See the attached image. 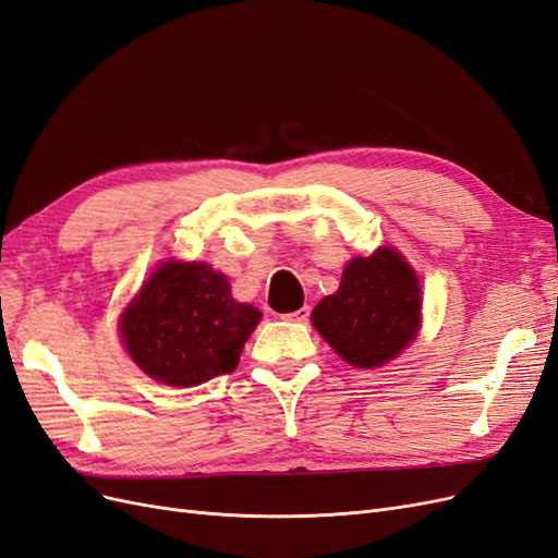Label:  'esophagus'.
Returning <instances> with one entry per match:
<instances>
[{
	"label": "esophagus",
	"instance_id": "34e87169",
	"mask_svg": "<svg viewBox=\"0 0 558 558\" xmlns=\"http://www.w3.org/2000/svg\"><path fill=\"white\" fill-rule=\"evenodd\" d=\"M310 316H312V310L305 305V307H300V310H295V312H291V314H286L283 318H286V320H298V324H307Z\"/></svg>",
	"mask_w": 558,
	"mask_h": 558
}]
</instances>
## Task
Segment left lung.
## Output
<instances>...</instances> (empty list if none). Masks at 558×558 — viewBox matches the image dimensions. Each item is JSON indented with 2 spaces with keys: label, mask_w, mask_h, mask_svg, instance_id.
Returning a JSON list of instances; mask_svg holds the SVG:
<instances>
[{
  "label": "left lung",
  "mask_w": 558,
  "mask_h": 558,
  "mask_svg": "<svg viewBox=\"0 0 558 558\" xmlns=\"http://www.w3.org/2000/svg\"><path fill=\"white\" fill-rule=\"evenodd\" d=\"M418 314L414 269L398 251L379 248L344 267L340 291L318 302L312 324L337 356L356 367H377L412 342Z\"/></svg>",
  "instance_id": "obj_1"
}]
</instances>
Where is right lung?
Masks as SVG:
<instances>
[{"label":"right lung","mask_w":558,"mask_h":558,"mask_svg":"<svg viewBox=\"0 0 558 558\" xmlns=\"http://www.w3.org/2000/svg\"><path fill=\"white\" fill-rule=\"evenodd\" d=\"M260 312L232 300L230 283L205 263H165L121 318L132 361L170 386L230 375Z\"/></svg>","instance_id":"obj_1"}]
</instances>
